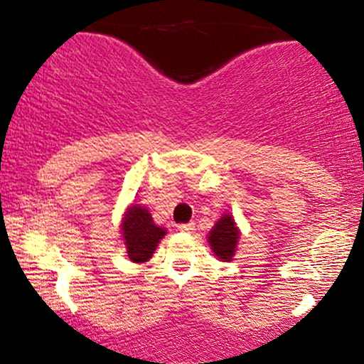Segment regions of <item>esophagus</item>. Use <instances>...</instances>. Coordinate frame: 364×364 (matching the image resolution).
Wrapping results in <instances>:
<instances>
[{"instance_id": "34e87169", "label": "esophagus", "mask_w": 364, "mask_h": 364, "mask_svg": "<svg viewBox=\"0 0 364 364\" xmlns=\"http://www.w3.org/2000/svg\"><path fill=\"white\" fill-rule=\"evenodd\" d=\"M178 229L181 232H193L195 231V223H186V224H179Z\"/></svg>"}]
</instances>
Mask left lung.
Segmentation results:
<instances>
[{
	"label": "left lung",
	"mask_w": 364,
	"mask_h": 364,
	"mask_svg": "<svg viewBox=\"0 0 364 364\" xmlns=\"http://www.w3.org/2000/svg\"><path fill=\"white\" fill-rule=\"evenodd\" d=\"M237 236L240 235H237V229L232 217H220L219 223L214 225V229L210 231V236H208V243H210L217 258H220L224 262L231 260L232 255H235Z\"/></svg>",
	"instance_id": "obj_1"
}]
</instances>
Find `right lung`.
Segmentation results:
<instances>
[{"mask_svg": "<svg viewBox=\"0 0 364 364\" xmlns=\"http://www.w3.org/2000/svg\"><path fill=\"white\" fill-rule=\"evenodd\" d=\"M121 231H123L129 260L136 263L147 262L152 257L159 241L166 235L164 229L154 224L147 208L139 205L129 207L123 225H121Z\"/></svg>", "mask_w": 364, "mask_h": 364, "instance_id": "right-lung-1", "label": "right lung"}]
</instances>
